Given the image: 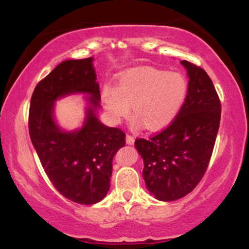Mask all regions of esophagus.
<instances>
[{"mask_svg": "<svg viewBox=\"0 0 249 249\" xmlns=\"http://www.w3.org/2000/svg\"><path fill=\"white\" fill-rule=\"evenodd\" d=\"M125 142H127L128 145H132L135 142V138L130 135H127V137H125Z\"/></svg>", "mask_w": 249, "mask_h": 249, "instance_id": "esophagus-1", "label": "esophagus"}]
</instances>
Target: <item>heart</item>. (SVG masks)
<instances>
[{"mask_svg": "<svg viewBox=\"0 0 249 249\" xmlns=\"http://www.w3.org/2000/svg\"><path fill=\"white\" fill-rule=\"evenodd\" d=\"M188 85L178 72L137 68L119 77L115 87L102 88V101L108 119L119 124L130 113L137 127L145 124L155 131L171 124L181 111L187 97Z\"/></svg>", "mask_w": 249, "mask_h": 249, "instance_id": "b5f03b06", "label": "heart"}]
</instances>
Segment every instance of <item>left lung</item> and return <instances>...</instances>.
<instances>
[{
	"instance_id": "obj_1",
	"label": "left lung",
	"mask_w": 249,
	"mask_h": 249,
	"mask_svg": "<svg viewBox=\"0 0 249 249\" xmlns=\"http://www.w3.org/2000/svg\"><path fill=\"white\" fill-rule=\"evenodd\" d=\"M180 63L189 78L181 111L160 134L135 142L144 160L146 188L163 202L182 198L202 180L221 119V103L209 74L188 61Z\"/></svg>"
}]
</instances>
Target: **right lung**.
<instances>
[{
    "mask_svg": "<svg viewBox=\"0 0 249 249\" xmlns=\"http://www.w3.org/2000/svg\"><path fill=\"white\" fill-rule=\"evenodd\" d=\"M93 57L66 60L40 80L29 108V135L44 171L57 192L83 205L101 202L110 189L112 160L125 144L119 128L102 124L100 85ZM73 93L86 94L83 125L63 131L53 118L55 102Z\"/></svg>",
    "mask_w": 249,
    "mask_h": 249,
    "instance_id": "right-lung-1",
    "label": "right lung"
}]
</instances>
